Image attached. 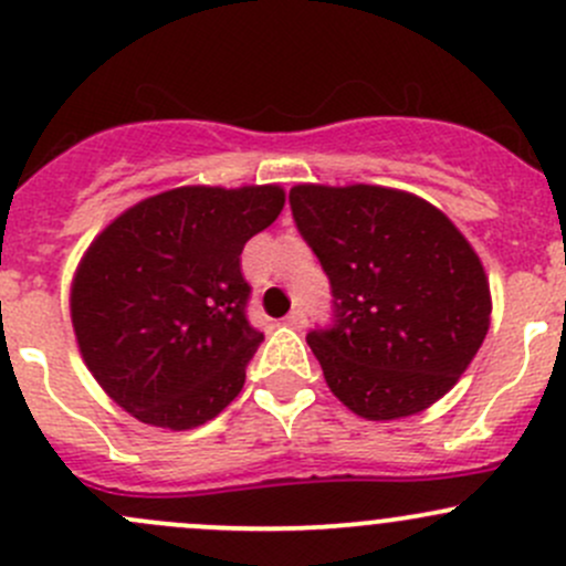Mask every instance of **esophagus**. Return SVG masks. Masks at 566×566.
<instances>
[{
	"label": "esophagus",
	"instance_id": "obj_1",
	"mask_svg": "<svg viewBox=\"0 0 566 566\" xmlns=\"http://www.w3.org/2000/svg\"><path fill=\"white\" fill-rule=\"evenodd\" d=\"M284 323L287 325H293V328H306V312H303V308H293V312L287 314V317H284Z\"/></svg>",
	"mask_w": 566,
	"mask_h": 566
}]
</instances>
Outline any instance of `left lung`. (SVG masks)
<instances>
[{"mask_svg": "<svg viewBox=\"0 0 566 566\" xmlns=\"http://www.w3.org/2000/svg\"><path fill=\"white\" fill-rule=\"evenodd\" d=\"M290 208L331 279L333 328L306 336L331 392L366 420L423 412L491 325L472 243L428 200L374 184H298Z\"/></svg>", "mask_w": 566, "mask_h": 566, "instance_id": "obj_1", "label": "left lung"}]
</instances>
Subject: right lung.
I'll return each instance as SVG.
<instances>
[{"instance_id": "1", "label": "right lung", "mask_w": 566, "mask_h": 566, "mask_svg": "<svg viewBox=\"0 0 566 566\" xmlns=\"http://www.w3.org/2000/svg\"><path fill=\"white\" fill-rule=\"evenodd\" d=\"M282 208L276 184L178 187L127 208L86 249L70 290L78 349L140 423L198 428L241 392L263 342L241 252Z\"/></svg>"}]
</instances>
